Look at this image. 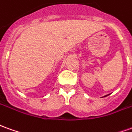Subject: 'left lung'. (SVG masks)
<instances>
[{
	"label": "left lung",
	"instance_id": "left-lung-1",
	"mask_svg": "<svg viewBox=\"0 0 132 132\" xmlns=\"http://www.w3.org/2000/svg\"><path fill=\"white\" fill-rule=\"evenodd\" d=\"M108 95H105V97H106V96H108Z\"/></svg>",
	"mask_w": 132,
	"mask_h": 132
}]
</instances>
